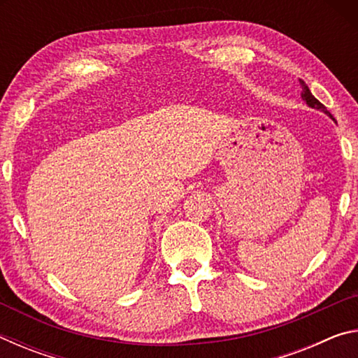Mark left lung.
Returning <instances> with one entry per match:
<instances>
[{"label":"left lung","instance_id":"obj_1","mask_svg":"<svg viewBox=\"0 0 358 358\" xmlns=\"http://www.w3.org/2000/svg\"><path fill=\"white\" fill-rule=\"evenodd\" d=\"M300 85H301V99L305 101L306 104L310 106V107L317 108V110H322L324 113L329 115L330 118H333V115H331L329 110H327V107H325L324 104H320V102H319L316 98H314L313 93L310 92V88H308V85H306L305 82H303V80H300Z\"/></svg>","mask_w":358,"mask_h":358}]
</instances>
